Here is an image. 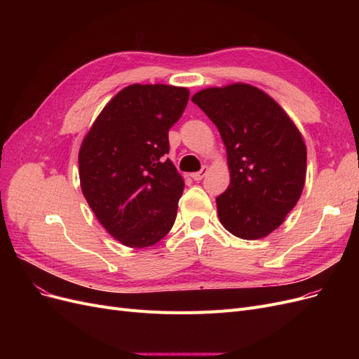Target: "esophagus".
Returning <instances> with one entry per match:
<instances>
[{
  "instance_id": "obj_1",
  "label": "esophagus",
  "mask_w": 359,
  "mask_h": 359,
  "mask_svg": "<svg viewBox=\"0 0 359 359\" xmlns=\"http://www.w3.org/2000/svg\"><path fill=\"white\" fill-rule=\"evenodd\" d=\"M206 172H208V168L203 166L199 172H194V173H191V178H193L194 181H201V180L206 175Z\"/></svg>"
}]
</instances>
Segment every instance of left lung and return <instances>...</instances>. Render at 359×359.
<instances>
[{
	"mask_svg": "<svg viewBox=\"0 0 359 359\" xmlns=\"http://www.w3.org/2000/svg\"><path fill=\"white\" fill-rule=\"evenodd\" d=\"M219 128L231 184L217 196L222 224L243 240L276 231L306 182L307 149L295 124L268 94L247 83L206 88L191 97Z\"/></svg>",
	"mask_w": 359,
	"mask_h": 359,
	"instance_id": "1",
	"label": "left lung"
}]
</instances>
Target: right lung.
<instances>
[{
  "instance_id": "right-lung-1",
  "label": "right lung",
  "mask_w": 359,
  "mask_h": 359,
  "mask_svg": "<svg viewBox=\"0 0 359 359\" xmlns=\"http://www.w3.org/2000/svg\"><path fill=\"white\" fill-rule=\"evenodd\" d=\"M189 90L130 85L97 116L79 151L82 193L97 220L132 248L154 245L177 219L182 177L169 154V130Z\"/></svg>"
}]
</instances>
